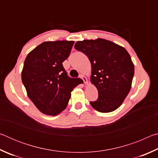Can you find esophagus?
Instances as JSON below:
<instances>
[{"label": "esophagus", "instance_id": "obj_1", "mask_svg": "<svg viewBox=\"0 0 158 158\" xmlns=\"http://www.w3.org/2000/svg\"><path fill=\"white\" fill-rule=\"evenodd\" d=\"M80 78H81V79L83 80V81H84L85 84H88V80H87V79H86V77H85V76H84V75H82V74H81V75H80Z\"/></svg>", "mask_w": 158, "mask_h": 158}]
</instances>
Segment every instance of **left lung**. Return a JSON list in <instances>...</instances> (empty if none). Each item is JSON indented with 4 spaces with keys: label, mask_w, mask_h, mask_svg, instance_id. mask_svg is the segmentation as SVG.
<instances>
[{
    "label": "left lung",
    "mask_w": 158,
    "mask_h": 158,
    "mask_svg": "<svg viewBox=\"0 0 158 158\" xmlns=\"http://www.w3.org/2000/svg\"><path fill=\"white\" fill-rule=\"evenodd\" d=\"M74 48L85 53L91 63L90 81L98 91V100L90 102L92 107L102 113L116 110L129 93L135 74L127 50L101 38L78 41Z\"/></svg>",
    "instance_id": "left-lung-1"
}]
</instances>
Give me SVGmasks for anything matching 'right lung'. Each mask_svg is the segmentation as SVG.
<instances>
[{
    "label": "right lung",
    "mask_w": 158,
    "mask_h": 158,
    "mask_svg": "<svg viewBox=\"0 0 158 158\" xmlns=\"http://www.w3.org/2000/svg\"><path fill=\"white\" fill-rule=\"evenodd\" d=\"M74 41L44 42L26 56L21 80L27 95L36 107L49 116H56L68 105L71 92L81 83L70 78L63 66Z\"/></svg>",
    "instance_id": "obj_1"
}]
</instances>
